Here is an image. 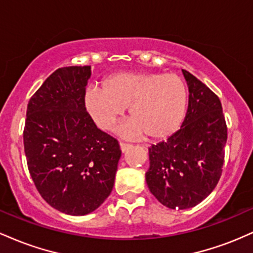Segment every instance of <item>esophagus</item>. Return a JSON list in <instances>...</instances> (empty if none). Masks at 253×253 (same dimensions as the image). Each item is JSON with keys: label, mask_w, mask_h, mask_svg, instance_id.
Here are the masks:
<instances>
[{"label": "esophagus", "mask_w": 253, "mask_h": 253, "mask_svg": "<svg viewBox=\"0 0 253 253\" xmlns=\"http://www.w3.org/2000/svg\"><path fill=\"white\" fill-rule=\"evenodd\" d=\"M130 146H132V145H130V144L123 143V141H120V149H121V151H123V152H125V151L128 150Z\"/></svg>", "instance_id": "obj_1"}]
</instances>
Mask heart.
<instances>
[{
	"label": "heart",
	"mask_w": 253,
	"mask_h": 253,
	"mask_svg": "<svg viewBox=\"0 0 253 253\" xmlns=\"http://www.w3.org/2000/svg\"><path fill=\"white\" fill-rule=\"evenodd\" d=\"M84 106L104 130L114 128L128 106L132 119L120 127L121 134L162 140L175 134L184 120L187 85L175 74L118 72L104 78L102 88L86 89Z\"/></svg>",
	"instance_id": "heart-1"
}]
</instances>
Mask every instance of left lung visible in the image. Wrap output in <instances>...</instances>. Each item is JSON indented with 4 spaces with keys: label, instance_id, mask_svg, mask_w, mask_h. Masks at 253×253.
<instances>
[{
    "label": "left lung",
    "instance_id": "obj_1",
    "mask_svg": "<svg viewBox=\"0 0 253 253\" xmlns=\"http://www.w3.org/2000/svg\"><path fill=\"white\" fill-rule=\"evenodd\" d=\"M189 102L181 128L149 149L146 183L162 205L188 210L203 201L222 172L227 126L219 97L190 72L182 70Z\"/></svg>",
    "mask_w": 253,
    "mask_h": 253
}]
</instances>
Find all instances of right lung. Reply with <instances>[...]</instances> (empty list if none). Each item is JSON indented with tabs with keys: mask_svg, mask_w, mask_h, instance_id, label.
Returning a JSON list of instances; mask_svg holds the SVG:
<instances>
[{
	"mask_svg": "<svg viewBox=\"0 0 253 253\" xmlns=\"http://www.w3.org/2000/svg\"><path fill=\"white\" fill-rule=\"evenodd\" d=\"M90 66H66L31 97L24 129L28 170L51 207L69 215L97 210L112 193L121 150L84 106Z\"/></svg>",
	"mask_w": 253,
	"mask_h": 253,
	"instance_id": "add662e5",
	"label": "right lung"
}]
</instances>
